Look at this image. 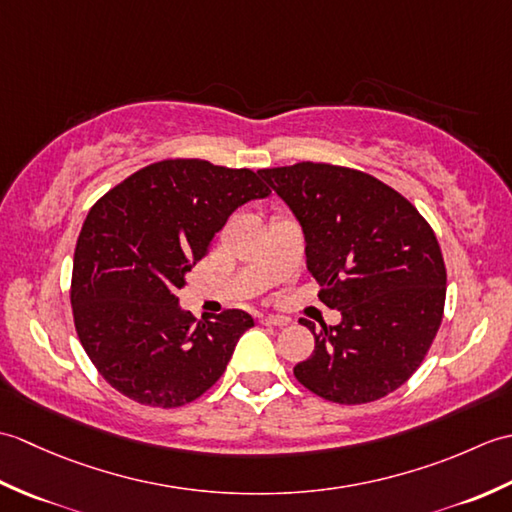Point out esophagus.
<instances>
[{
  "instance_id": "obj_1",
  "label": "esophagus",
  "mask_w": 512,
  "mask_h": 512,
  "mask_svg": "<svg viewBox=\"0 0 512 512\" xmlns=\"http://www.w3.org/2000/svg\"><path fill=\"white\" fill-rule=\"evenodd\" d=\"M259 323L268 325V328H277V325H286L288 319H284V317H273V314H262V317H259Z\"/></svg>"
}]
</instances>
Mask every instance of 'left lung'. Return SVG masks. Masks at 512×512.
<instances>
[{
    "label": "left lung",
    "mask_w": 512,
    "mask_h": 512,
    "mask_svg": "<svg viewBox=\"0 0 512 512\" xmlns=\"http://www.w3.org/2000/svg\"><path fill=\"white\" fill-rule=\"evenodd\" d=\"M306 235L319 299L339 325L314 330L299 383L339 405H365L405 385L440 330L447 268L431 224L405 195L365 171L297 162L259 169Z\"/></svg>",
    "instance_id": "8db88e82"
}]
</instances>
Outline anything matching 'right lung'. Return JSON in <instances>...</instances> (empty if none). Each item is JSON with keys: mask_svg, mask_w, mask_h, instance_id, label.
Wrapping results in <instances>:
<instances>
[{"mask_svg": "<svg viewBox=\"0 0 512 512\" xmlns=\"http://www.w3.org/2000/svg\"><path fill=\"white\" fill-rule=\"evenodd\" d=\"M268 193L250 169L167 158L92 206L74 248L72 317L85 354L116 391L173 409L220 380L253 317L224 310L195 321L176 290L228 215Z\"/></svg>", "mask_w": 512, "mask_h": 512, "instance_id": "right-lung-1", "label": "right lung"}]
</instances>
